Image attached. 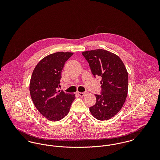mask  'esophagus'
Masks as SVG:
<instances>
[{
    "label": "esophagus",
    "instance_id": "esophagus-1",
    "mask_svg": "<svg viewBox=\"0 0 160 160\" xmlns=\"http://www.w3.org/2000/svg\"><path fill=\"white\" fill-rule=\"evenodd\" d=\"M87 93L86 92H78V95L80 97H83Z\"/></svg>",
    "mask_w": 160,
    "mask_h": 160
}]
</instances>
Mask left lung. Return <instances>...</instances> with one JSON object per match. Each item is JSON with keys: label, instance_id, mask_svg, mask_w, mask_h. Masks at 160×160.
<instances>
[{"label": "left lung", "instance_id": "obj_1", "mask_svg": "<svg viewBox=\"0 0 160 160\" xmlns=\"http://www.w3.org/2000/svg\"><path fill=\"white\" fill-rule=\"evenodd\" d=\"M89 63L93 76L102 78L100 95H95L96 103L89 108L93 116L108 120L122 107L128 91V73L120 58L103 49L82 53Z\"/></svg>", "mask_w": 160, "mask_h": 160}]
</instances>
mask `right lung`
<instances>
[{"mask_svg":"<svg viewBox=\"0 0 160 160\" xmlns=\"http://www.w3.org/2000/svg\"><path fill=\"white\" fill-rule=\"evenodd\" d=\"M71 52H56L42 59L34 69L29 84L32 100L37 110L47 119L57 121L69 112L74 93L58 90L62 71Z\"/></svg>","mask_w":160,"mask_h":160,"instance_id":"1","label":"right lung"}]
</instances>
